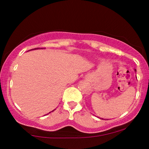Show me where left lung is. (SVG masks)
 <instances>
[{
	"label": "left lung",
	"instance_id": "1",
	"mask_svg": "<svg viewBox=\"0 0 149 149\" xmlns=\"http://www.w3.org/2000/svg\"><path fill=\"white\" fill-rule=\"evenodd\" d=\"M135 70V71H136V70ZM100 119H102V118H100ZM102 119H103V118H102Z\"/></svg>",
	"mask_w": 149,
	"mask_h": 149
}]
</instances>
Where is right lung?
I'll use <instances>...</instances> for the list:
<instances>
[{"mask_svg":"<svg viewBox=\"0 0 149 149\" xmlns=\"http://www.w3.org/2000/svg\"><path fill=\"white\" fill-rule=\"evenodd\" d=\"M34 49H39V48H34ZM41 49H43V48H41ZM30 50H31V49H30Z\"/></svg>","mask_w":149,"mask_h":149,"instance_id":"1","label":"right lung"}]
</instances>
